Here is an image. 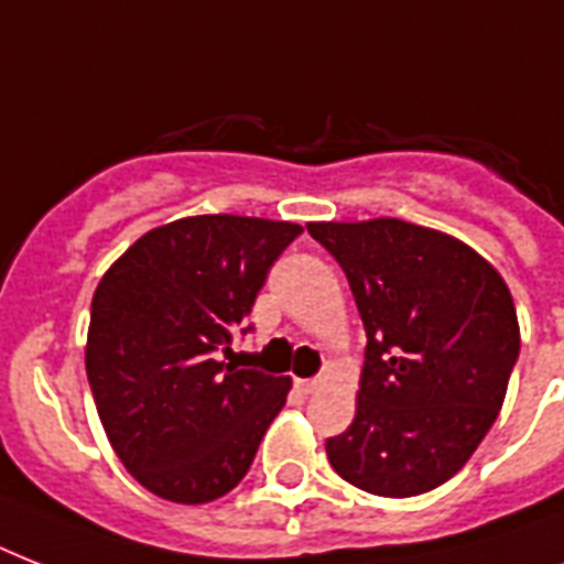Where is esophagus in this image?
<instances>
[{"mask_svg": "<svg viewBox=\"0 0 564 564\" xmlns=\"http://www.w3.org/2000/svg\"><path fill=\"white\" fill-rule=\"evenodd\" d=\"M295 386H299L304 394H310V392H316L318 386H322V380H318V377H307V380H304V377H299V380H295Z\"/></svg>", "mask_w": 564, "mask_h": 564, "instance_id": "34e87169", "label": "esophagus"}]
</instances>
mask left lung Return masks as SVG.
<instances>
[{
	"instance_id": "obj_1",
	"label": "left lung",
	"mask_w": 564,
	"mask_h": 564,
	"mask_svg": "<svg viewBox=\"0 0 564 564\" xmlns=\"http://www.w3.org/2000/svg\"><path fill=\"white\" fill-rule=\"evenodd\" d=\"M366 327L357 415L327 438L351 486L412 498L463 468L498 419L521 330L498 269L463 239L403 219L310 221Z\"/></svg>"
}]
</instances>
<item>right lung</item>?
<instances>
[{"label": "right lung", "mask_w": 564, "mask_h": 564, "mask_svg": "<svg viewBox=\"0 0 564 564\" xmlns=\"http://www.w3.org/2000/svg\"><path fill=\"white\" fill-rule=\"evenodd\" d=\"M295 221L187 216L149 230L96 286L87 380L119 463L172 503H210L254 463L290 377L219 360Z\"/></svg>", "instance_id": "right-lung-1"}]
</instances>
